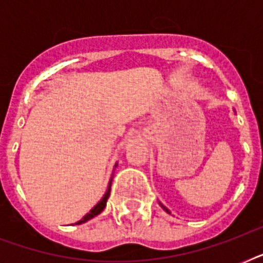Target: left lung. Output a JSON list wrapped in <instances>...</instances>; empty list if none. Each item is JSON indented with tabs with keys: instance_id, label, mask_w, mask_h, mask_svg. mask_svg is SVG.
I'll use <instances>...</instances> for the list:
<instances>
[{
	"instance_id": "1",
	"label": "left lung",
	"mask_w": 263,
	"mask_h": 263,
	"mask_svg": "<svg viewBox=\"0 0 263 263\" xmlns=\"http://www.w3.org/2000/svg\"><path fill=\"white\" fill-rule=\"evenodd\" d=\"M161 204V203H160ZM161 208H162V209H164V210H165V212H168L169 213V210H168V209H166V208H165V206H164V204H161Z\"/></svg>"
}]
</instances>
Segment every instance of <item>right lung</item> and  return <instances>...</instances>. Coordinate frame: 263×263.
Wrapping results in <instances>:
<instances>
[{
    "mask_svg": "<svg viewBox=\"0 0 263 263\" xmlns=\"http://www.w3.org/2000/svg\"><path fill=\"white\" fill-rule=\"evenodd\" d=\"M110 185H111V180H110V181H109V187H107L106 194H105V195H103L102 199L99 200L98 203L95 204L94 208L91 209L90 213H87V214H86V216H84L83 218H82V220L78 221V222H75L76 225H78V224H83V222H86V221L91 220V218H92V217L98 216L99 213L102 212L103 209H105V206H106V200H107V198H109V195H110Z\"/></svg>",
    "mask_w": 263,
    "mask_h": 263,
    "instance_id": "obj_1",
    "label": "right lung"
}]
</instances>
